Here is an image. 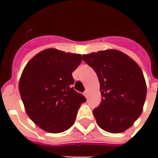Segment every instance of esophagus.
Masks as SVG:
<instances>
[{"label":"esophagus","instance_id":"1","mask_svg":"<svg viewBox=\"0 0 158 158\" xmlns=\"http://www.w3.org/2000/svg\"><path fill=\"white\" fill-rule=\"evenodd\" d=\"M88 93H89V91H88V90H85V91L84 92V93H85V96H88Z\"/></svg>","mask_w":158,"mask_h":158}]
</instances>
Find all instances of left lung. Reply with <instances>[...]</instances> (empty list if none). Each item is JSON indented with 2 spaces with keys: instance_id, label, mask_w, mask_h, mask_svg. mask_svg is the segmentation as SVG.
Returning <instances> with one entry per match:
<instances>
[{
  "instance_id": "left-lung-1",
  "label": "left lung",
  "mask_w": 158,
  "mask_h": 158,
  "mask_svg": "<svg viewBox=\"0 0 158 158\" xmlns=\"http://www.w3.org/2000/svg\"><path fill=\"white\" fill-rule=\"evenodd\" d=\"M83 60L96 73L100 81L101 102L93 111L96 123L110 133L123 132L142 112L146 85L142 69L116 50L83 54Z\"/></svg>"
}]
</instances>
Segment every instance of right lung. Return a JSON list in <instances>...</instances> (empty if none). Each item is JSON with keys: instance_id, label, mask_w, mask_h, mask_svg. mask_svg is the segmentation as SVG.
Here are the masks:
<instances>
[{"instance_id": "obj_1", "label": "right lung", "mask_w": 158, "mask_h": 158, "mask_svg": "<svg viewBox=\"0 0 158 158\" xmlns=\"http://www.w3.org/2000/svg\"><path fill=\"white\" fill-rule=\"evenodd\" d=\"M82 61L81 54L47 49L27 62L19 90L27 115L49 133H61L73 126L85 97L74 90L72 73Z\"/></svg>"}]
</instances>
